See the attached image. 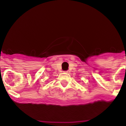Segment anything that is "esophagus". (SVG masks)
<instances>
[{"instance_id":"1","label":"esophagus","mask_w":126,"mask_h":126,"mask_svg":"<svg viewBox=\"0 0 126 126\" xmlns=\"http://www.w3.org/2000/svg\"><path fill=\"white\" fill-rule=\"evenodd\" d=\"M64 72H65V73H68L69 71H64Z\"/></svg>"}]
</instances>
